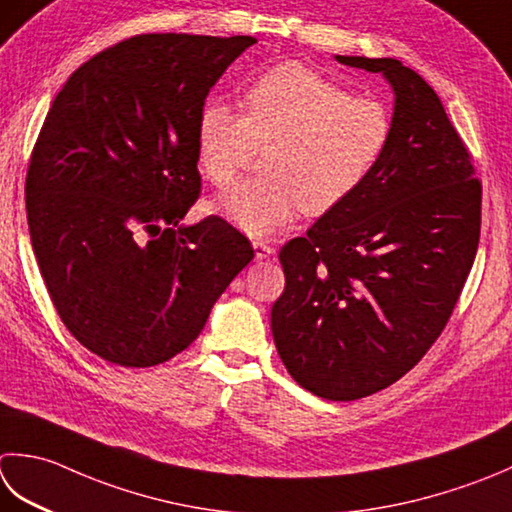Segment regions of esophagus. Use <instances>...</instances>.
<instances>
[{
  "mask_svg": "<svg viewBox=\"0 0 512 512\" xmlns=\"http://www.w3.org/2000/svg\"><path fill=\"white\" fill-rule=\"evenodd\" d=\"M253 250H255V259H268L275 255V248L266 242H259V239L253 242Z\"/></svg>",
  "mask_w": 512,
  "mask_h": 512,
  "instance_id": "1",
  "label": "esophagus"
}]
</instances>
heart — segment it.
Returning <instances> with one entry per match:
<instances>
[{
	"mask_svg": "<svg viewBox=\"0 0 512 512\" xmlns=\"http://www.w3.org/2000/svg\"><path fill=\"white\" fill-rule=\"evenodd\" d=\"M246 113L206 102L197 117V162L210 184L228 186L266 148L264 177L239 182L215 210L262 237L306 210L324 215L348 202L382 164L393 115L375 97H357L304 64L259 73L244 95Z\"/></svg>",
	"mask_w": 512,
	"mask_h": 512,
	"instance_id": "obj_1",
	"label": "heart"
}]
</instances>
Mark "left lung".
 I'll use <instances>...</instances> for the list:
<instances>
[{
    "label": "left lung",
    "mask_w": 512,
    "mask_h": 512,
    "mask_svg": "<svg viewBox=\"0 0 512 512\" xmlns=\"http://www.w3.org/2000/svg\"><path fill=\"white\" fill-rule=\"evenodd\" d=\"M395 90L393 139L368 182L279 250L277 353L317 397L353 402L437 342L473 268L482 182L442 99L399 59L337 55Z\"/></svg>",
    "instance_id": "left-lung-1"
}]
</instances>
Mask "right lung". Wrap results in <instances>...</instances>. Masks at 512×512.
I'll use <instances>...</instances> for the list:
<instances>
[{
    "mask_svg": "<svg viewBox=\"0 0 512 512\" xmlns=\"http://www.w3.org/2000/svg\"><path fill=\"white\" fill-rule=\"evenodd\" d=\"M255 37L146 33L79 66L39 130L26 215L50 302L79 344L148 368L195 342L255 250L199 199L197 117Z\"/></svg>",
    "mask_w": 512,
    "mask_h": 512,
    "instance_id": "1",
    "label": "right lung"
}]
</instances>
